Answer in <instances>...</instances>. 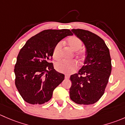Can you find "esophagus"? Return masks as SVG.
Returning a JSON list of instances; mask_svg holds the SVG:
<instances>
[{"mask_svg": "<svg viewBox=\"0 0 125 125\" xmlns=\"http://www.w3.org/2000/svg\"><path fill=\"white\" fill-rule=\"evenodd\" d=\"M65 79H69L70 78V75L69 74H65Z\"/></svg>", "mask_w": 125, "mask_h": 125, "instance_id": "34e87169", "label": "esophagus"}]
</instances>
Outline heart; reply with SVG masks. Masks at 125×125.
I'll return each mask as SVG.
<instances>
[{
  "label": "heart",
  "mask_w": 125,
  "mask_h": 125,
  "mask_svg": "<svg viewBox=\"0 0 125 125\" xmlns=\"http://www.w3.org/2000/svg\"><path fill=\"white\" fill-rule=\"evenodd\" d=\"M67 44L74 51H78L82 47V41L76 36L70 37L67 40ZM62 47V43L61 42H59L55 45L54 47L52 56L55 60H58L61 58V49ZM76 56L80 59L82 58V53H76ZM77 68V64L75 61H66L62 60L59 62H56L55 64V69L58 72L64 73H70L74 72Z\"/></svg>",
  "instance_id": "b5f03b06"
}]
</instances>
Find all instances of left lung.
Returning a JSON list of instances; mask_svg holds the SVG:
<instances>
[{
	"mask_svg": "<svg viewBox=\"0 0 125 125\" xmlns=\"http://www.w3.org/2000/svg\"><path fill=\"white\" fill-rule=\"evenodd\" d=\"M72 31L84 44L86 57L78 73L70 76V97L76 104L91 105L101 99L108 82L111 72L110 51L96 34L81 29Z\"/></svg>",
	"mask_w": 125,
	"mask_h": 125,
	"instance_id": "obj_1",
	"label": "left lung"
}]
</instances>
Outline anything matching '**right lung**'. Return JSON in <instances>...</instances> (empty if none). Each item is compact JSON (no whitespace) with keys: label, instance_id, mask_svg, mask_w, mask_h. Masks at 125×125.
Wrapping results in <instances>:
<instances>
[{"label":"right lung","instance_id":"add662e5","mask_svg":"<svg viewBox=\"0 0 125 125\" xmlns=\"http://www.w3.org/2000/svg\"><path fill=\"white\" fill-rule=\"evenodd\" d=\"M72 35L69 29L44 30L28 40L20 49L14 67L15 84L27 103L47 102L63 81L64 74L56 72L49 61L55 45Z\"/></svg>","mask_w":125,"mask_h":125}]
</instances>
